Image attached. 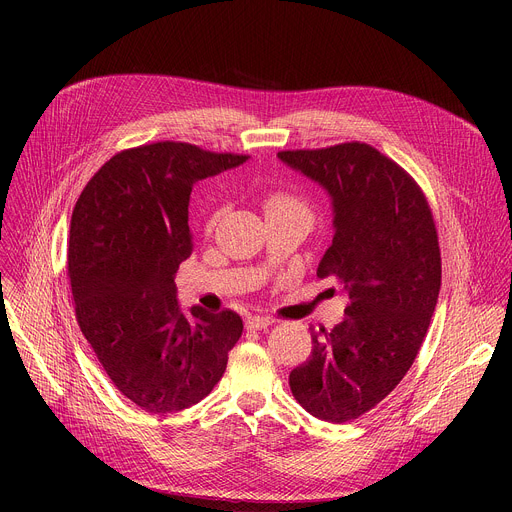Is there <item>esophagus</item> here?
I'll use <instances>...</instances> for the list:
<instances>
[{
  "label": "esophagus",
  "instance_id": "obj_1",
  "mask_svg": "<svg viewBox=\"0 0 512 512\" xmlns=\"http://www.w3.org/2000/svg\"><path fill=\"white\" fill-rule=\"evenodd\" d=\"M271 324H273V320H269L267 316H253V318L247 320V328L249 330H265Z\"/></svg>",
  "mask_w": 512,
  "mask_h": 512
}]
</instances>
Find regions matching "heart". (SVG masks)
Here are the masks:
<instances>
[{"label": "heart", "mask_w": 512, "mask_h": 512, "mask_svg": "<svg viewBox=\"0 0 512 512\" xmlns=\"http://www.w3.org/2000/svg\"><path fill=\"white\" fill-rule=\"evenodd\" d=\"M269 210L298 212V214H304V216L312 218L310 204L302 196L291 194V192H283V190H275V192L265 196V212H269Z\"/></svg>", "instance_id": "1"}]
</instances>
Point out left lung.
<instances>
[{
  "instance_id": "8db88e82",
  "label": "left lung",
  "mask_w": 512,
  "mask_h": 512,
  "mask_svg": "<svg viewBox=\"0 0 512 512\" xmlns=\"http://www.w3.org/2000/svg\"><path fill=\"white\" fill-rule=\"evenodd\" d=\"M277 156L330 192L334 239L318 277L348 294L346 318L312 332V354L289 387L314 417L346 423L401 383L425 340L442 285L437 229L419 184L369 143Z\"/></svg>"
}]
</instances>
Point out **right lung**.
Returning <instances> with one entry per match:
<instances>
[{"label":"right lung","mask_w":512,"mask_h":512,"mask_svg":"<svg viewBox=\"0 0 512 512\" xmlns=\"http://www.w3.org/2000/svg\"><path fill=\"white\" fill-rule=\"evenodd\" d=\"M245 160L186 141L137 145L105 162L72 210L66 259L79 328L119 393L148 413L204 399L243 334L233 310L180 312L174 275L192 253L194 182Z\"/></svg>","instance_id":"obj_1"}]
</instances>
